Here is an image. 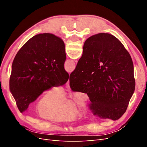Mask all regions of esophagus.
<instances>
[{"mask_svg":"<svg viewBox=\"0 0 147 147\" xmlns=\"http://www.w3.org/2000/svg\"><path fill=\"white\" fill-rule=\"evenodd\" d=\"M66 87L67 89H69V80H68L67 82V83H66Z\"/></svg>","mask_w":147,"mask_h":147,"instance_id":"1","label":"esophagus"}]
</instances>
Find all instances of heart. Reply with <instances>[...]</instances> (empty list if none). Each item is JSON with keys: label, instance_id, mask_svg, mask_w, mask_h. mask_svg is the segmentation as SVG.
Segmentation results:
<instances>
[{"label": "heart", "instance_id": "b5f03b06", "mask_svg": "<svg viewBox=\"0 0 147 147\" xmlns=\"http://www.w3.org/2000/svg\"><path fill=\"white\" fill-rule=\"evenodd\" d=\"M65 97V92L62 88H50L37 100L35 104L37 112L53 121H66L73 119L78 113L77 108L72 101L64 100ZM74 101L79 106H84L83 102L77 97Z\"/></svg>", "mask_w": 147, "mask_h": 147}]
</instances>
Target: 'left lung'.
<instances>
[{
	"label": "left lung",
	"instance_id": "1",
	"mask_svg": "<svg viewBox=\"0 0 147 147\" xmlns=\"http://www.w3.org/2000/svg\"><path fill=\"white\" fill-rule=\"evenodd\" d=\"M65 59L64 42L51 34L35 35L22 47L13 61L9 82L21 113L44 91L68 81Z\"/></svg>",
	"mask_w": 147,
	"mask_h": 147
}]
</instances>
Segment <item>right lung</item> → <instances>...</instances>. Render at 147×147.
<instances>
[{"label": "right lung", "instance_id": "add662e5", "mask_svg": "<svg viewBox=\"0 0 147 147\" xmlns=\"http://www.w3.org/2000/svg\"><path fill=\"white\" fill-rule=\"evenodd\" d=\"M69 82L72 91L88 94L93 114L117 120L125 113L135 90L131 57L113 35H92L84 42Z\"/></svg>", "mask_w": 147, "mask_h": 147}]
</instances>
